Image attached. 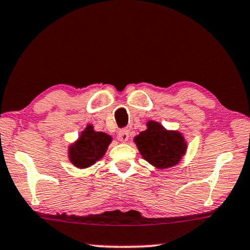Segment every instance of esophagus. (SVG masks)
<instances>
[{"instance_id":"esophagus-1","label":"esophagus","mask_w":250,"mask_h":250,"mask_svg":"<svg viewBox=\"0 0 250 250\" xmlns=\"http://www.w3.org/2000/svg\"><path fill=\"white\" fill-rule=\"evenodd\" d=\"M119 140L121 142H127L129 140V130L128 129H121L118 134Z\"/></svg>"}]
</instances>
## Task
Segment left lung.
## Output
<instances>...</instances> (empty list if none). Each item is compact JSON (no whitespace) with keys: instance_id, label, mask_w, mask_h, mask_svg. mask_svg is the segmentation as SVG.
I'll return each instance as SVG.
<instances>
[{"instance_id":"8db88e82","label":"left lung","mask_w":250,"mask_h":250,"mask_svg":"<svg viewBox=\"0 0 250 250\" xmlns=\"http://www.w3.org/2000/svg\"><path fill=\"white\" fill-rule=\"evenodd\" d=\"M138 150L146 162L158 168H167L180 162L186 143L178 131H167L159 123L150 121L146 130L135 138Z\"/></svg>"}]
</instances>
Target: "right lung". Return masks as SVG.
I'll use <instances>...</instances> for the list:
<instances>
[{"instance_id":"right-lung-1","label":"right lung","mask_w":250,"mask_h":250,"mask_svg":"<svg viewBox=\"0 0 250 250\" xmlns=\"http://www.w3.org/2000/svg\"><path fill=\"white\" fill-rule=\"evenodd\" d=\"M110 141V136L104 132H96L88 125L77 143L70 147L69 154L71 163L80 168L93 165L106 152Z\"/></svg>"}]
</instances>
